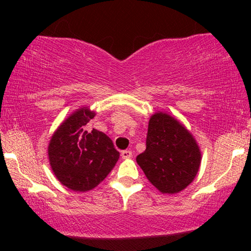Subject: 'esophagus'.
Masks as SVG:
<instances>
[{
	"instance_id": "34e87169",
	"label": "esophagus",
	"mask_w": 251,
	"mask_h": 251,
	"mask_svg": "<svg viewBox=\"0 0 251 251\" xmlns=\"http://www.w3.org/2000/svg\"><path fill=\"white\" fill-rule=\"evenodd\" d=\"M121 156L122 159H130V157L132 156V152L130 150H126V151H122L121 152Z\"/></svg>"
}]
</instances>
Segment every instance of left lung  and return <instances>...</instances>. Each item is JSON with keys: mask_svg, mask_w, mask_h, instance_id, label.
<instances>
[{"mask_svg": "<svg viewBox=\"0 0 251 251\" xmlns=\"http://www.w3.org/2000/svg\"><path fill=\"white\" fill-rule=\"evenodd\" d=\"M136 161L161 193L176 194L194 180L201 151L183 123L167 113L155 112L149 122L146 150Z\"/></svg>", "mask_w": 251, "mask_h": 251, "instance_id": "1", "label": "left lung"}]
</instances>
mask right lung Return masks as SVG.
I'll return each mask as SVG.
<instances>
[{
  "label": "right lung",
  "instance_id": "right-lung-1",
  "mask_svg": "<svg viewBox=\"0 0 251 251\" xmlns=\"http://www.w3.org/2000/svg\"><path fill=\"white\" fill-rule=\"evenodd\" d=\"M96 113L88 106L72 113L51 137L48 146L50 167L64 186L87 192L98 186L118 162L120 153L104 132L84 126Z\"/></svg>",
  "mask_w": 251,
  "mask_h": 251
}]
</instances>
